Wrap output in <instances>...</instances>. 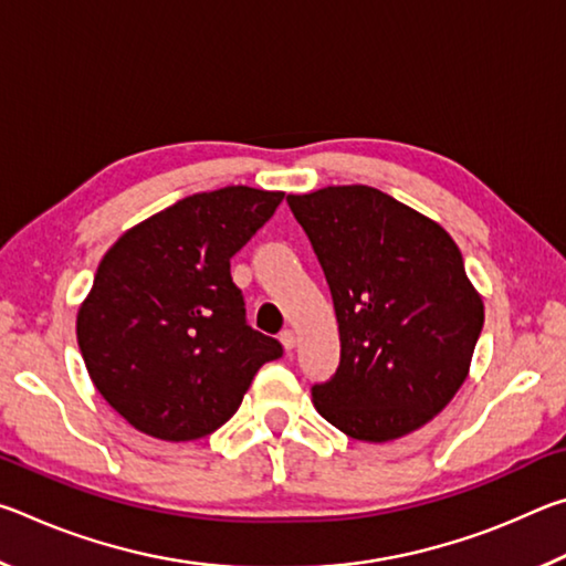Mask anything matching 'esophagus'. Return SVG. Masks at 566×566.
<instances>
[{
	"mask_svg": "<svg viewBox=\"0 0 566 566\" xmlns=\"http://www.w3.org/2000/svg\"><path fill=\"white\" fill-rule=\"evenodd\" d=\"M280 342H282V347H284L286 352H292V349L296 347V334H294V329H284V332L280 334Z\"/></svg>",
	"mask_w": 566,
	"mask_h": 566,
	"instance_id": "obj_1",
	"label": "esophagus"
}]
</instances>
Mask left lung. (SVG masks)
Wrapping results in <instances>:
<instances>
[{"instance_id":"1","label":"left lung","mask_w":566,"mask_h":566,"mask_svg":"<svg viewBox=\"0 0 566 566\" xmlns=\"http://www.w3.org/2000/svg\"><path fill=\"white\" fill-rule=\"evenodd\" d=\"M327 276L339 367L312 387L319 415L359 442L424 427L464 385L482 294L442 224L367 185L286 197Z\"/></svg>"}]
</instances>
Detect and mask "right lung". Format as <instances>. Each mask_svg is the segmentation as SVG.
Returning <instances> with one entry per match:
<instances>
[{"instance_id": "add662e5", "label": "right lung", "mask_w": 566, "mask_h": 566, "mask_svg": "<svg viewBox=\"0 0 566 566\" xmlns=\"http://www.w3.org/2000/svg\"><path fill=\"white\" fill-rule=\"evenodd\" d=\"M284 191L224 187L179 199L127 229L102 256L76 312V342L107 405L165 442L232 419L282 344L254 332L229 260Z\"/></svg>"}]
</instances>
